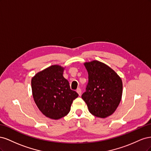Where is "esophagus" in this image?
I'll return each instance as SVG.
<instances>
[{
    "label": "esophagus",
    "mask_w": 151,
    "mask_h": 151,
    "mask_svg": "<svg viewBox=\"0 0 151 151\" xmlns=\"http://www.w3.org/2000/svg\"><path fill=\"white\" fill-rule=\"evenodd\" d=\"M76 91H77V93L79 94V96H81V89L80 88H77Z\"/></svg>",
    "instance_id": "obj_1"
}]
</instances>
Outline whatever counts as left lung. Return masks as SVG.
<instances>
[{
	"mask_svg": "<svg viewBox=\"0 0 151 151\" xmlns=\"http://www.w3.org/2000/svg\"><path fill=\"white\" fill-rule=\"evenodd\" d=\"M84 65L88 72V83L82 98L89 112L99 118H106L115 112L122 96V81L113 69L94 60Z\"/></svg>",
	"mask_w": 151,
	"mask_h": 151,
	"instance_id": "1",
	"label": "left lung"
}]
</instances>
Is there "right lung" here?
<instances>
[{
	"label": "right lung",
	"instance_id": "add662e5",
	"mask_svg": "<svg viewBox=\"0 0 151 151\" xmlns=\"http://www.w3.org/2000/svg\"><path fill=\"white\" fill-rule=\"evenodd\" d=\"M63 67L52 65L36 74L31 80L33 96L40 110L46 116L58 120L70 110L73 100L78 97L63 76Z\"/></svg>",
	"mask_w": 151,
	"mask_h": 151
}]
</instances>
